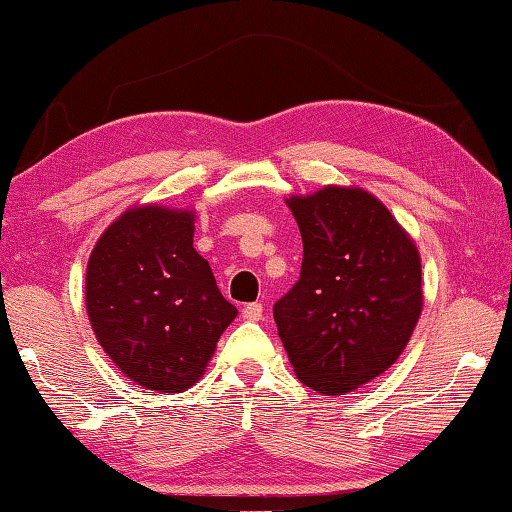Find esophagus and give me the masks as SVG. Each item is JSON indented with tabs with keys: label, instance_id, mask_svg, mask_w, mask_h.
I'll list each match as a JSON object with an SVG mask.
<instances>
[{
	"label": "esophagus",
	"instance_id": "esophagus-1",
	"mask_svg": "<svg viewBox=\"0 0 512 512\" xmlns=\"http://www.w3.org/2000/svg\"><path fill=\"white\" fill-rule=\"evenodd\" d=\"M241 316H244V320H250V323H255V320H262L264 307L259 305V302H250V305H246L244 311H241Z\"/></svg>",
	"mask_w": 512,
	"mask_h": 512
}]
</instances>
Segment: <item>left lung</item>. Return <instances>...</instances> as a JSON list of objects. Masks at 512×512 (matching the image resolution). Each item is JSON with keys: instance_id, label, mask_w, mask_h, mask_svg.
<instances>
[{"instance_id": "1", "label": "left lung", "mask_w": 512, "mask_h": 512, "mask_svg": "<svg viewBox=\"0 0 512 512\" xmlns=\"http://www.w3.org/2000/svg\"><path fill=\"white\" fill-rule=\"evenodd\" d=\"M302 237L300 280L275 302L277 334L302 384L343 395L388 370L422 311L420 253L361 187L287 198Z\"/></svg>"}]
</instances>
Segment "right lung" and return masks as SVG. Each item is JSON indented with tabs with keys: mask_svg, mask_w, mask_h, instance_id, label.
I'll return each instance as SVG.
<instances>
[{
	"mask_svg": "<svg viewBox=\"0 0 512 512\" xmlns=\"http://www.w3.org/2000/svg\"><path fill=\"white\" fill-rule=\"evenodd\" d=\"M97 341L146 391L183 393L205 372L237 307L194 248V212L131 207L108 225L85 273Z\"/></svg>",
	"mask_w": 512,
	"mask_h": 512,
	"instance_id": "1",
	"label": "right lung"
}]
</instances>
